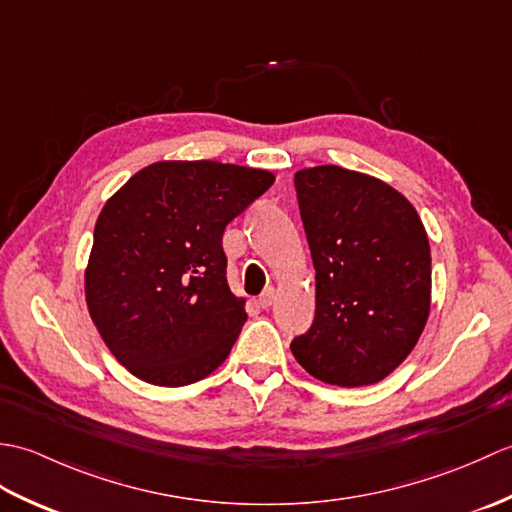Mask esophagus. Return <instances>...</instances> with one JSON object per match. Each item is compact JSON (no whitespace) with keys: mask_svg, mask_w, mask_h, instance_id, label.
<instances>
[{"mask_svg":"<svg viewBox=\"0 0 512 512\" xmlns=\"http://www.w3.org/2000/svg\"><path fill=\"white\" fill-rule=\"evenodd\" d=\"M275 297H277V290L273 286H268L262 295H259V306L262 308H270L275 303Z\"/></svg>","mask_w":512,"mask_h":512,"instance_id":"1","label":"esophagus"}]
</instances>
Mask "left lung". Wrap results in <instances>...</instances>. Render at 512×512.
Returning a JSON list of instances; mask_svg holds the SVG:
<instances>
[{
	"instance_id": "1",
	"label": "left lung",
	"mask_w": 512,
	"mask_h": 512,
	"mask_svg": "<svg viewBox=\"0 0 512 512\" xmlns=\"http://www.w3.org/2000/svg\"><path fill=\"white\" fill-rule=\"evenodd\" d=\"M295 189L317 270V310L290 350L323 383L374 385L405 361L427 323V231L405 195L367 173L301 169Z\"/></svg>"
}]
</instances>
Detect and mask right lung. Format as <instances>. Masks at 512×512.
Here are the masks:
<instances>
[{"label": "right lung", "mask_w": 512, "mask_h": 512, "mask_svg": "<svg viewBox=\"0 0 512 512\" xmlns=\"http://www.w3.org/2000/svg\"><path fill=\"white\" fill-rule=\"evenodd\" d=\"M273 182L264 169L165 160L105 202L85 299L105 345L136 378L182 387L224 363L246 310L228 288L222 235Z\"/></svg>", "instance_id": "add662e5"}]
</instances>
